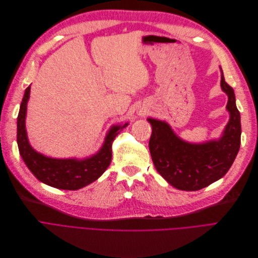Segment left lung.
I'll list each match as a JSON object with an SVG mask.
<instances>
[{
  "label": "left lung",
  "mask_w": 258,
  "mask_h": 258,
  "mask_svg": "<svg viewBox=\"0 0 258 258\" xmlns=\"http://www.w3.org/2000/svg\"><path fill=\"white\" fill-rule=\"evenodd\" d=\"M220 69V87L228 95L230 114L222 137L201 144L181 140L165 120L148 117L152 126L149 150L153 164L171 186L183 191L201 190L222 178L232 166L240 147V114L234 90Z\"/></svg>",
  "instance_id": "1"
}]
</instances>
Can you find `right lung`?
<instances>
[{
  "label": "right lung",
  "instance_id": "right-lung-1",
  "mask_svg": "<svg viewBox=\"0 0 258 258\" xmlns=\"http://www.w3.org/2000/svg\"><path fill=\"white\" fill-rule=\"evenodd\" d=\"M30 86L26 88L18 115L17 142L19 151L32 174L46 185L63 190H79L99 178L109 167L112 157V142L128 126L115 125L109 129L101 149L85 158H53L35 151L27 137L26 113Z\"/></svg>",
  "mask_w": 258,
  "mask_h": 258
}]
</instances>
